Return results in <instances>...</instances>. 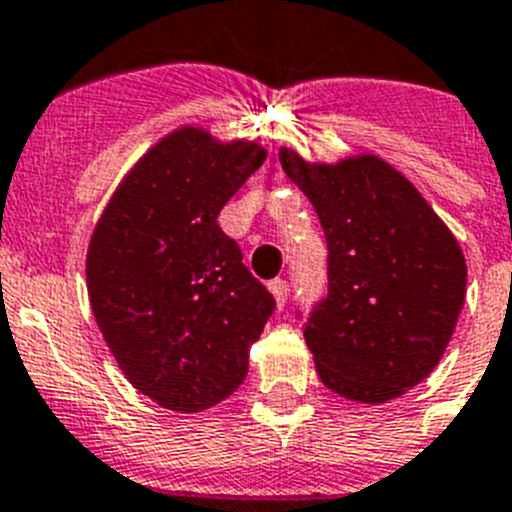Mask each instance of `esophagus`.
Returning a JSON list of instances; mask_svg holds the SVG:
<instances>
[{
	"mask_svg": "<svg viewBox=\"0 0 512 512\" xmlns=\"http://www.w3.org/2000/svg\"><path fill=\"white\" fill-rule=\"evenodd\" d=\"M270 293H273V299H275V306L278 309H283V304L288 301V283L283 281V278H275V281H270Z\"/></svg>",
	"mask_w": 512,
	"mask_h": 512,
	"instance_id": "obj_1",
	"label": "esophagus"
}]
</instances>
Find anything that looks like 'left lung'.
Listing matches in <instances>:
<instances>
[{"label":"left lung","instance_id":"1","mask_svg":"<svg viewBox=\"0 0 512 512\" xmlns=\"http://www.w3.org/2000/svg\"><path fill=\"white\" fill-rule=\"evenodd\" d=\"M327 237V299L304 337L327 389L381 404L428 379L459 322L466 260L441 216L376 154L306 162L281 146Z\"/></svg>","mask_w":512,"mask_h":512}]
</instances>
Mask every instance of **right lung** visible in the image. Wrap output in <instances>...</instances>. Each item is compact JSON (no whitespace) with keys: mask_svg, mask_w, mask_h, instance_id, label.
<instances>
[{"mask_svg":"<svg viewBox=\"0 0 512 512\" xmlns=\"http://www.w3.org/2000/svg\"><path fill=\"white\" fill-rule=\"evenodd\" d=\"M268 157L257 141L182 126L115 188L87 250V291L133 389L201 412L237 391L275 301L244 268L219 213Z\"/></svg>","mask_w":512,"mask_h":512,"instance_id":"add662e5","label":"right lung"}]
</instances>
